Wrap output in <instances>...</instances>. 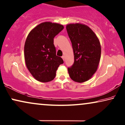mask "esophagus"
<instances>
[{
  "mask_svg": "<svg viewBox=\"0 0 125 125\" xmlns=\"http://www.w3.org/2000/svg\"><path fill=\"white\" fill-rule=\"evenodd\" d=\"M62 59H63V60H65V56H62Z\"/></svg>",
  "mask_w": 125,
  "mask_h": 125,
  "instance_id": "34e87169",
  "label": "esophagus"
}]
</instances>
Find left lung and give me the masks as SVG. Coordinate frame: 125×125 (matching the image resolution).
Listing matches in <instances>:
<instances>
[{
    "mask_svg": "<svg viewBox=\"0 0 125 125\" xmlns=\"http://www.w3.org/2000/svg\"><path fill=\"white\" fill-rule=\"evenodd\" d=\"M66 28L74 56V62L68 69L69 74L74 82H86L93 77L99 66L100 41L91 29L83 23H69Z\"/></svg>",
    "mask_w": 125,
    "mask_h": 125,
    "instance_id": "1",
    "label": "left lung"
}]
</instances>
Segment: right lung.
<instances>
[{"mask_svg":"<svg viewBox=\"0 0 125 125\" xmlns=\"http://www.w3.org/2000/svg\"><path fill=\"white\" fill-rule=\"evenodd\" d=\"M64 29L62 25L44 22L32 29L24 46L26 66L36 80L48 82L55 78L56 70L64 61L56 56L53 38Z\"/></svg>","mask_w":125,"mask_h":125,"instance_id":"1","label":"right lung"}]
</instances>
